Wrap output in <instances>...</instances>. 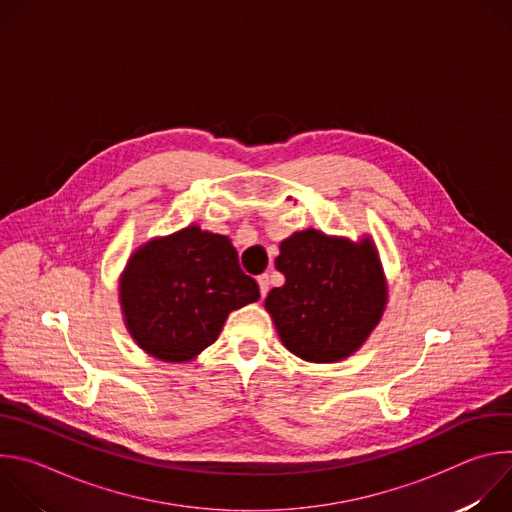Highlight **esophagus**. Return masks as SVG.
I'll use <instances>...</instances> for the list:
<instances>
[{
  "instance_id": "obj_1",
  "label": "esophagus",
  "mask_w": 512,
  "mask_h": 512,
  "mask_svg": "<svg viewBox=\"0 0 512 512\" xmlns=\"http://www.w3.org/2000/svg\"><path fill=\"white\" fill-rule=\"evenodd\" d=\"M257 283H259V289H261V296H267V291H269V275L267 273L259 275Z\"/></svg>"
}]
</instances>
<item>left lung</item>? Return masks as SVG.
<instances>
[{
	"label": "left lung",
	"instance_id": "1",
	"mask_svg": "<svg viewBox=\"0 0 512 512\" xmlns=\"http://www.w3.org/2000/svg\"><path fill=\"white\" fill-rule=\"evenodd\" d=\"M275 265L285 283L269 291L265 308L289 352L334 362L377 326L387 289L371 241L354 245L310 229L281 243Z\"/></svg>",
	"mask_w": 512,
	"mask_h": 512
}]
</instances>
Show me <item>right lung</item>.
I'll return each instance as SVG.
<instances>
[{"mask_svg": "<svg viewBox=\"0 0 512 512\" xmlns=\"http://www.w3.org/2000/svg\"><path fill=\"white\" fill-rule=\"evenodd\" d=\"M259 300L225 235L188 227L143 245L121 279V306L135 342L156 358L184 362L210 346L227 316Z\"/></svg>", "mask_w": 512, "mask_h": 512, "instance_id": "right-lung-1", "label": "right lung"}]
</instances>
